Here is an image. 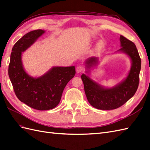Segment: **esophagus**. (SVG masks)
Returning a JSON list of instances; mask_svg holds the SVG:
<instances>
[{"mask_svg":"<svg viewBox=\"0 0 150 150\" xmlns=\"http://www.w3.org/2000/svg\"><path fill=\"white\" fill-rule=\"evenodd\" d=\"M83 71V68L81 66H79L76 68V72L77 73V74H80V73H81Z\"/></svg>","mask_w":150,"mask_h":150,"instance_id":"34e87169","label":"esophagus"}]
</instances>
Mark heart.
Listing matches in <instances>:
<instances>
[{
  "label": "heart",
  "instance_id": "1",
  "mask_svg": "<svg viewBox=\"0 0 150 150\" xmlns=\"http://www.w3.org/2000/svg\"><path fill=\"white\" fill-rule=\"evenodd\" d=\"M104 45H105V42L103 40L99 41L98 43V45H97L98 48H102V47H104Z\"/></svg>",
  "mask_w": 150,
  "mask_h": 150
}]
</instances>
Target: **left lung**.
I'll return each instance as SVG.
<instances>
[{
  "instance_id": "obj_1",
  "label": "left lung",
  "mask_w": 150,
  "mask_h": 150,
  "mask_svg": "<svg viewBox=\"0 0 150 150\" xmlns=\"http://www.w3.org/2000/svg\"><path fill=\"white\" fill-rule=\"evenodd\" d=\"M121 48L117 52L126 54L131 60V67L127 77L113 87L106 88L94 81L89 76L82 74V80L88 101L94 108L114 110L119 108L131 98L139 86L141 61L136 45L124 36L120 37ZM98 57H91L85 63L86 72L90 73L92 67L98 64Z\"/></svg>"
}]
</instances>
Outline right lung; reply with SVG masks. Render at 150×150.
<instances>
[{
  "label": "right lung",
  "mask_w": 150,
  "mask_h": 150,
  "mask_svg": "<svg viewBox=\"0 0 150 150\" xmlns=\"http://www.w3.org/2000/svg\"><path fill=\"white\" fill-rule=\"evenodd\" d=\"M45 33L36 30L23 36L12 49L8 74L19 100L37 110H51L57 106L67 84L74 77L75 67H54L39 77H33L25 70L22 52Z\"/></svg>",
  "instance_id": "1"
}]
</instances>
